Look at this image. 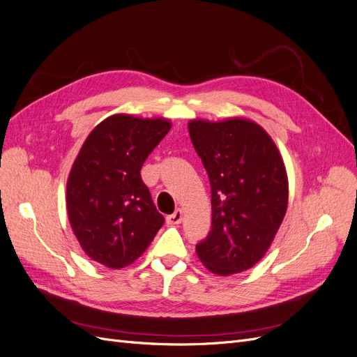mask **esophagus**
Returning <instances> with one entry per match:
<instances>
[{
  "label": "esophagus",
  "mask_w": 357,
  "mask_h": 357,
  "mask_svg": "<svg viewBox=\"0 0 357 357\" xmlns=\"http://www.w3.org/2000/svg\"><path fill=\"white\" fill-rule=\"evenodd\" d=\"M165 220H167V225H178V223H181V220H183V210L177 208L174 213L167 215Z\"/></svg>",
  "instance_id": "34e87169"
}]
</instances>
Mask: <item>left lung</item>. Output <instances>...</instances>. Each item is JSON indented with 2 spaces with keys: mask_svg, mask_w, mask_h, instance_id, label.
<instances>
[{
  "mask_svg": "<svg viewBox=\"0 0 357 357\" xmlns=\"http://www.w3.org/2000/svg\"><path fill=\"white\" fill-rule=\"evenodd\" d=\"M188 128L211 186V231L197 244V255L213 274L243 273L265 256L284 219L283 158L265 129L248 119H193Z\"/></svg>",
  "mask_w": 357,
  "mask_h": 357,
  "instance_id": "left-lung-1",
  "label": "left lung"
}]
</instances>
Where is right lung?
Masks as SVG:
<instances>
[{"label":"right lung","instance_id":"add662e5","mask_svg":"<svg viewBox=\"0 0 357 357\" xmlns=\"http://www.w3.org/2000/svg\"><path fill=\"white\" fill-rule=\"evenodd\" d=\"M171 129L164 117L113 114L86 138L67 181V211L83 252L121 269L142 256L164 225L142 167Z\"/></svg>","mask_w":357,"mask_h":357}]
</instances>
